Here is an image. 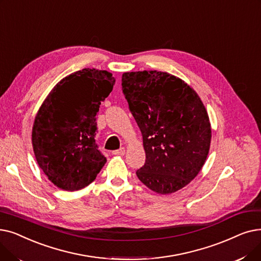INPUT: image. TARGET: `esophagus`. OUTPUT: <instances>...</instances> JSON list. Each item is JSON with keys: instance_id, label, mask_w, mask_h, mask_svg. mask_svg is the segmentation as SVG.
<instances>
[{"instance_id": "1", "label": "esophagus", "mask_w": 261, "mask_h": 261, "mask_svg": "<svg viewBox=\"0 0 261 261\" xmlns=\"http://www.w3.org/2000/svg\"><path fill=\"white\" fill-rule=\"evenodd\" d=\"M113 154H114V155H118V156H123L124 154H125V147H121L120 150L114 151Z\"/></svg>"}]
</instances>
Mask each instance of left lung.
Returning <instances> with one entry per match:
<instances>
[{"label": "left lung", "instance_id": "obj_1", "mask_svg": "<svg viewBox=\"0 0 261 261\" xmlns=\"http://www.w3.org/2000/svg\"><path fill=\"white\" fill-rule=\"evenodd\" d=\"M122 89L143 137L146 160L138 178L159 194L186 187L202 170L212 142L201 97L181 79L156 70L123 73Z\"/></svg>", "mask_w": 261, "mask_h": 261}]
</instances>
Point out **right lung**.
<instances>
[{"label": "right lung", "instance_id": "1", "mask_svg": "<svg viewBox=\"0 0 261 261\" xmlns=\"http://www.w3.org/2000/svg\"><path fill=\"white\" fill-rule=\"evenodd\" d=\"M115 83L108 71L85 68L58 82L37 111L32 129L34 154L56 187L81 190L106 164L95 144V121Z\"/></svg>", "mask_w": 261, "mask_h": 261}]
</instances>
